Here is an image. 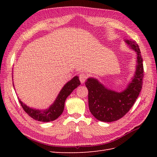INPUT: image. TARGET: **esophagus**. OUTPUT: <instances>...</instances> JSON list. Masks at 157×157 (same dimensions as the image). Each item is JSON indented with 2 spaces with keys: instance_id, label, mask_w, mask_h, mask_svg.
<instances>
[{
  "instance_id": "34e87169",
  "label": "esophagus",
  "mask_w": 157,
  "mask_h": 157,
  "mask_svg": "<svg viewBox=\"0 0 157 157\" xmlns=\"http://www.w3.org/2000/svg\"><path fill=\"white\" fill-rule=\"evenodd\" d=\"M87 77H88V76H87L86 74H85L84 73L80 74V75H79V79H80V82H81L82 84H83L85 82V80H86V79L87 78Z\"/></svg>"
}]
</instances>
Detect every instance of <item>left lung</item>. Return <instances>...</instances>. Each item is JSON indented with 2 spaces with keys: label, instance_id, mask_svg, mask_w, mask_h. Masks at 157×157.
Returning a JSON list of instances; mask_svg holds the SVG:
<instances>
[{
  "label": "left lung",
  "instance_id": "left-lung-1",
  "mask_svg": "<svg viewBox=\"0 0 157 157\" xmlns=\"http://www.w3.org/2000/svg\"><path fill=\"white\" fill-rule=\"evenodd\" d=\"M126 45L136 54V65L134 76L122 92L109 89L97 78H87L85 85L88 90L90 111L98 120L103 122L116 121L129 111L142 88L144 77L143 59L136 41L124 39Z\"/></svg>",
  "mask_w": 157,
  "mask_h": 157
}]
</instances>
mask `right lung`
Segmentation results:
<instances>
[{
	"mask_svg": "<svg viewBox=\"0 0 157 157\" xmlns=\"http://www.w3.org/2000/svg\"><path fill=\"white\" fill-rule=\"evenodd\" d=\"M80 84L79 77L78 76H75L72 79L64 85L54 103L46 109H37L29 107L23 103L20 99H19V101L23 110L33 119L46 122L53 121L57 119L62 114L64 110L66 99Z\"/></svg>",
	"mask_w": 157,
	"mask_h": 157,
	"instance_id": "1",
	"label": "right lung"
}]
</instances>
